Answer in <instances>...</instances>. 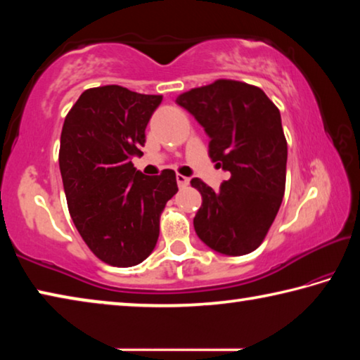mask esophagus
<instances>
[{
  "instance_id": "esophagus-1",
  "label": "esophagus",
  "mask_w": 360,
  "mask_h": 360,
  "mask_svg": "<svg viewBox=\"0 0 360 360\" xmlns=\"http://www.w3.org/2000/svg\"><path fill=\"white\" fill-rule=\"evenodd\" d=\"M176 181H178V186L182 188V187H187L188 182H191V179L186 178V176L182 174H176Z\"/></svg>"
}]
</instances>
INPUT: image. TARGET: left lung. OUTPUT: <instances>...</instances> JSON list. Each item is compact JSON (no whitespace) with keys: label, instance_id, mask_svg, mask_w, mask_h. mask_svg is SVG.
<instances>
[{"label":"left lung","instance_id":"1","mask_svg":"<svg viewBox=\"0 0 360 360\" xmlns=\"http://www.w3.org/2000/svg\"><path fill=\"white\" fill-rule=\"evenodd\" d=\"M176 103L210 136L211 160L231 174L216 192L191 181L203 200L193 217L198 238L225 255L255 251L284 197L288 141L279 109L262 89L231 79L188 90Z\"/></svg>","mask_w":360,"mask_h":360}]
</instances>
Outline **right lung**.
Segmentation results:
<instances>
[{"instance_id":"obj_1","label":"right lung","mask_w":360,"mask_h":360,"mask_svg":"<svg viewBox=\"0 0 360 360\" xmlns=\"http://www.w3.org/2000/svg\"><path fill=\"white\" fill-rule=\"evenodd\" d=\"M162 95L103 85L87 89L66 114L58 163L72 222L96 257L112 266L141 264L154 251L160 214L178 192L176 173L144 176L146 127Z\"/></svg>"}]
</instances>
